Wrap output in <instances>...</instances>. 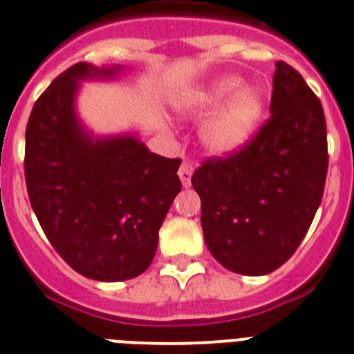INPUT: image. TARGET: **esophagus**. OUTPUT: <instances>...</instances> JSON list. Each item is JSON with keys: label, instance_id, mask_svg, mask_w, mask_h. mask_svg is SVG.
Masks as SVG:
<instances>
[{"label": "esophagus", "instance_id": "1", "mask_svg": "<svg viewBox=\"0 0 354 354\" xmlns=\"http://www.w3.org/2000/svg\"><path fill=\"white\" fill-rule=\"evenodd\" d=\"M192 172H194V169H192L191 163L183 162L182 167H180V171H178V176H180V180H182L183 187H191Z\"/></svg>", "mask_w": 354, "mask_h": 354}]
</instances>
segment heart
Segmentation results:
<instances>
[{
  "mask_svg": "<svg viewBox=\"0 0 354 354\" xmlns=\"http://www.w3.org/2000/svg\"><path fill=\"white\" fill-rule=\"evenodd\" d=\"M176 111L185 118H203L200 142L210 156L227 158L250 144L266 111V97L255 88H245L237 75H223L185 90L174 100Z\"/></svg>",
  "mask_w": 354,
  "mask_h": 354,
  "instance_id": "obj_1",
  "label": "heart"
}]
</instances>
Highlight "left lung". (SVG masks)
<instances>
[{
	"mask_svg": "<svg viewBox=\"0 0 354 354\" xmlns=\"http://www.w3.org/2000/svg\"><path fill=\"white\" fill-rule=\"evenodd\" d=\"M270 120L245 149L192 174L214 259L241 275L283 266L304 239L328 174L320 100L290 64L275 62Z\"/></svg>",
	"mask_w": 354,
	"mask_h": 354,
	"instance_id": "left-lung-1",
	"label": "left lung"
}]
</instances>
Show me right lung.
Returning a JSON list of instances; mask_svg holds the SVG:
<instances>
[{"instance_id": "1", "label": "right lung", "mask_w": 354, "mask_h": 354, "mask_svg": "<svg viewBox=\"0 0 354 354\" xmlns=\"http://www.w3.org/2000/svg\"><path fill=\"white\" fill-rule=\"evenodd\" d=\"M124 70L73 64L37 99L26 126L32 209L62 259L104 283L149 268L160 227L182 191V160L151 153L136 131L95 135L79 115L82 82L115 81Z\"/></svg>"}]
</instances>
